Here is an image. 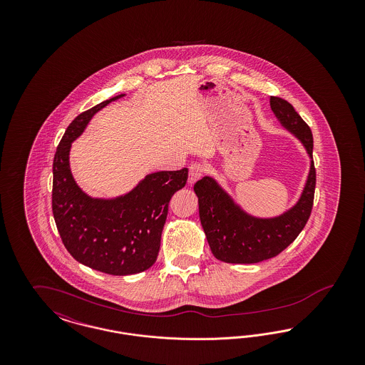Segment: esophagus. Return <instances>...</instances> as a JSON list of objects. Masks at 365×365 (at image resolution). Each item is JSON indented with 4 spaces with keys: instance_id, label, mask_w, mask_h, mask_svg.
I'll return each mask as SVG.
<instances>
[{
    "instance_id": "obj_1",
    "label": "esophagus",
    "mask_w": 365,
    "mask_h": 365,
    "mask_svg": "<svg viewBox=\"0 0 365 365\" xmlns=\"http://www.w3.org/2000/svg\"><path fill=\"white\" fill-rule=\"evenodd\" d=\"M207 168L201 163H194L189 168V185H194L202 175L205 174Z\"/></svg>"
}]
</instances>
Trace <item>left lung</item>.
I'll use <instances>...</instances> for the list:
<instances>
[{
    "mask_svg": "<svg viewBox=\"0 0 365 365\" xmlns=\"http://www.w3.org/2000/svg\"><path fill=\"white\" fill-rule=\"evenodd\" d=\"M269 105L283 128L304 145L311 158L309 174L298 201L275 217L249 215L213 178L200 179L194 185L200 220L209 247L217 260L255 264L272 259L294 241L311 216L316 186L312 131L286 100L271 97Z\"/></svg>",
    "mask_w": 365,
    "mask_h": 365,
    "instance_id": "left-lung-1",
    "label": "left lung"
}]
</instances>
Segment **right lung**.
I'll list each match as a JSON object with an SVG mask.
<instances>
[{
    "instance_id": "obj_1",
    "label": "right lung",
    "mask_w": 365,
    "mask_h": 365,
    "mask_svg": "<svg viewBox=\"0 0 365 365\" xmlns=\"http://www.w3.org/2000/svg\"><path fill=\"white\" fill-rule=\"evenodd\" d=\"M119 94L76 116L60 140L53 160V216L61 241L81 264L109 275H133L157 259L168 202L185 187L189 170L146 175L128 192L93 198L75 182L70 168L71 143L91 118Z\"/></svg>"
}]
</instances>
